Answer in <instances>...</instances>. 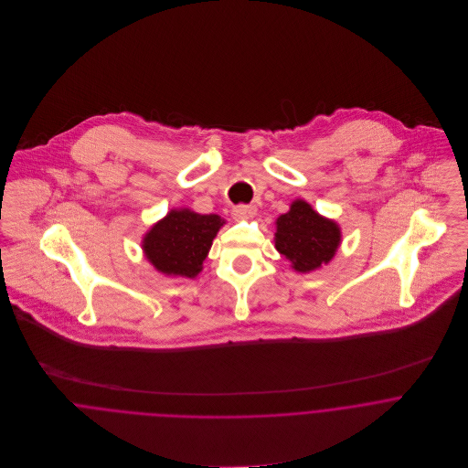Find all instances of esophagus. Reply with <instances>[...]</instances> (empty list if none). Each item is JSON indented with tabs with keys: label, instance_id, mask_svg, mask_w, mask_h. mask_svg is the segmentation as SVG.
Returning <instances> with one entry per match:
<instances>
[{
	"label": "esophagus",
	"instance_id": "esophagus-1",
	"mask_svg": "<svg viewBox=\"0 0 468 468\" xmlns=\"http://www.w3.org/2000/svg\"><path fill=\"white\" fill-rule=\"evenodd\" d=\"M254 212H256V208L252 205H238L232 208L234 219H249L254 216Z\"/></svg>",
	"mask_w": 468,
	"mask_h": 468
}]
</instances>
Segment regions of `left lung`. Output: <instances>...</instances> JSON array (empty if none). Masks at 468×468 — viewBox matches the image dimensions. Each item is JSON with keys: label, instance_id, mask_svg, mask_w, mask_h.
<instances>
[{"label": "left lung", "instance_id": "obj_1", "mask_svg": "<svg viewBox=\"0 0 468 468\" xmlns=\"http://www.w3.org/2000/svg\"><path fill=\"white\" fill-rule=\"evenodd\" d=\"M273 243L295 271L310 273L334 260L342 243V230L335 219L297 198L288 212L275 219Z\"/></svg>", "mask_w": 468, "mask_h": 468}]
</instances>
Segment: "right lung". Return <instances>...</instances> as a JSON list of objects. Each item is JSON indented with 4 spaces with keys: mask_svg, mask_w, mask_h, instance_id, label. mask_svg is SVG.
I'll list each match as a JSON object with an SVG mask.
<instances>
[{
    "mask_svg": "<svg viewBox=\"0 0 468 468\" xmlns=\"http://www.w3.org/2000/svg\"><path fill=\"white\" fill-rule=\"evenodd\" d=\"M225 219L187 207L171 208L142 238L145 260L164 275L197 277Z\"/></svg>",
    "mask_w": 468,
    "mask_h": 468,
    "instance_id": "1",
    "label": "right lung"
}]
</instances>
